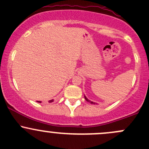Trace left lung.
Masks as SVG:
<instances>
[{
	"label": "left lung",
	"mask_w": 149,
	"mask_h": 149,
	"mask_svg": "<svg viewBox=\"0 0 149 149\" xmlns=\"http://www.w3.org/2000/svg\"><path fill=\"white\" fill-rule=\"evenodd\" d=\"M85 100H86V101H87V102H91V104H93V102H92L89 101V100H88V99H87V98H86V97H85Z\"/></svg>",
	"instance_id": "obj_1"
}]
</instances>
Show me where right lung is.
<instances>
[{"label":"right lung","instance_id":"obj_1","mask_svg":"<svg viewBox=\"0 0 149 149\" xmlns=\"http://www.w3.org/2000/svg\"><path fill=\"white\" fill-rule=\"evenodd\" d=\"M53 102V100H49V102ZM40 102V103H41V102Z\"/></svg>","mask_w":149,"mask_h":149}]
</instances>
